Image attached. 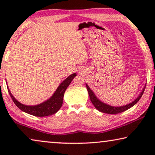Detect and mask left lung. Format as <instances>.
<instances>
[{
	"instance_id": "1",
	"label": "left lung",
	"mask_w": 155,
	"mask_h": 155,
	"mask_svg": "<svg viewBox=\"0 0 155 155\" xmlns=\"http://www.w3.org/2000/svg\"><path fill=\"white\" fill-rule=\"evenodd\" d=\"M86 87H87V89L88 94H89V96H90V100H91V101H92V103L93 104H94V107L96 108L97 110H99V111L103 112V113H105V114H116L122 113V112H124L125 111H126V110H128V109H130V107H133V106H134L135 104H136L137 101L140 100V99L141 98L142 95L143 94L144 91H145L146 86L144 87L143 90L142 91L141 94H140V96L137 97V98L135 99V101H133L132 103H130L129 104L124 106V107H111V106L107 105L104 103L101 102V101H99V99L97 98V97L95 96L94 94L93 93L92 91L91 90V89L89 87V86L87 85V84H86Z\"/></svg>"
}]
</instances>
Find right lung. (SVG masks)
I'll list each match as a JSON object with an SVG mask.
<instances>
[{
    "label": "right lung",
    "mask_w": 155,
    "mask_h": 155,
    "mask_svg": "<svg viewBox=\"0 0 155 155\" xmlns=\"http://www.w3.org/2000/svg\"><path fill=\"white\" fill-rule=\"evenodd\" d=\"M75 76L76 73H73L70 75L59 85L56 92L50 99H48L47 101H44L43 103L40 104L36 106H26L22 104L15 99L8 87V90L15 104L22 111L35 116L44 117V116H50L56 114L60 109L63 104V96H64L65 90Z\"/></svg>",
    "instance_id": "add662e5"
}]
</instances>
